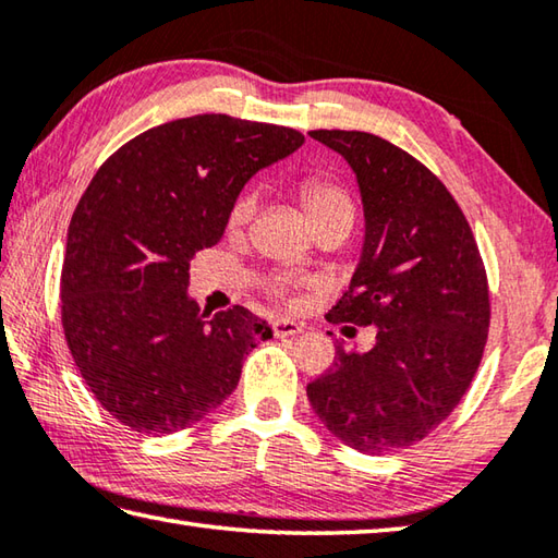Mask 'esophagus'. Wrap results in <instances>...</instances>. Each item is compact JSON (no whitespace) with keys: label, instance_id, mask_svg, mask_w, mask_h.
Listing matches in <instances>:
<instances>
[{"label":"esophagus","instance_id":"esophagus-1","mask_svg":"<svg viewBox=\"0 0 558 558\" xmlns=\"http://www.w3.org/2000/svg\"><path fill=\"white\" fill-rule=\"evenodd\" d=\"M271 330H275L277 338H293V335H301L303 330H306V325L299 320H291V318H279L271 323Z\"/></svg>","mask_w":558,"mask_h":558}]
</instances>
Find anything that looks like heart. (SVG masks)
I'll return each mask as SVG.
<instances>
[{"label": "heart", "instance_id": "obj_1", "mask_svg": "<svg viewBox=\"0 0 558 558\" xmlns=\"http://www.w3.org/2000/svg\"><path fill=\"white\" fill-rule=\"evenodd\" d=\"M299 196L308 218L313 220V226H318L332 216H354V204L350 194H347L340 184L320 180V177H308V180H303L299 186ZM255 206H257V194L252 192V189H245V192L235 198L233 206H230L228 226L233 230L245 228L252 220V216H255ZM299 283H301L299 279H291V277H275L267 287L271 296L289 299L291 291L296 289Z\"/></svg>", "mask_w": 558, "mask_h": 558}]
</instances>
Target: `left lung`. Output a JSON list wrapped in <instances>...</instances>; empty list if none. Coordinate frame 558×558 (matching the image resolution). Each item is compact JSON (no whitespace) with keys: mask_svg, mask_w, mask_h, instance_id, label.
Masks as SVG:
<instances>
[{"mask_svg":"<svg viewBox=\"0 0 558 558\" xmlns=\"http://www.w3.org/2000/svg\"><path fill=\"white\" fill-rule=\"evenodd\" d=\"M311 138L352 167L366 228L328 320L372 325L376 342L362 354L335 347L306 393L347 447L388 454L433 433L474 381L490 323L486 269L454 196L413 155L362 131Z\"/></svg>","mask_w":558,"mask_h":558,"instance_id":"1","label":"left lung"}]
</instances>
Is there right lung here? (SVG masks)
<instances>
[{"instance_id": "obj_1", "label": "right lung", "mask_w": 558, "mask_h": 558, "mask_svg": "<svg viewBox=\"0 0 558 558\" xmlns=\"http://www.w3.org/2000/svg\"><path fill=\"white\" fill-rule=\"evenodd\" d=\"M303 141L283 125L202 113L135 135L94 174L68 230L62 330L84 384L125 427H192L271 338L243 306L198 308L189 265L223 235L250 177Z\"/></svg>"}]
</instances>
